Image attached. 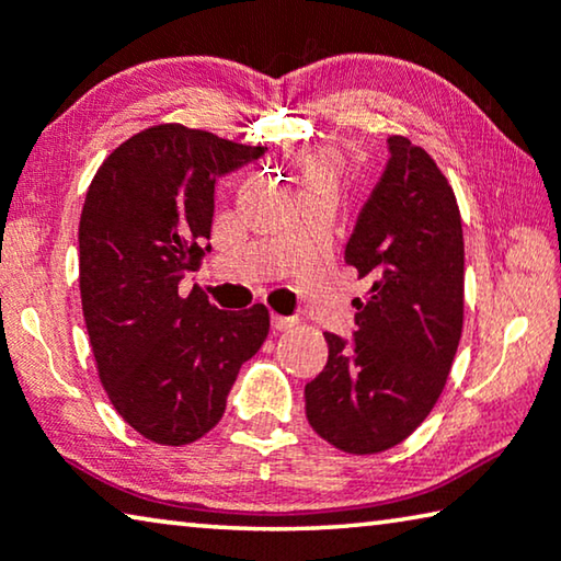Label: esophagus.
Returning a JSON list of instances; mask_svg holds the SVG:
<instances>
[{"mask_svg":"<svg viewBox=\"0 0 561 561\" xmlns=\"http://www.w3.org/2000/svg\"><path fill=\"white\" fill-rule=\"evenodd\" d=\"M291 327H295V319L272 314V329H274V332H287V329H291Z\"/></svg>","mask_w":561,"mask_h":561,"instance_id":"esophagus-1","label":"esophagus"}]
</instances>
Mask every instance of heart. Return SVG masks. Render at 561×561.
<instances>
[{
  "label": "heart",
  "instance_id": "obj_1",
  "mask_svg": "<svg viewBox=\"0 0 561 561\" xmlns=\"http://www.w3.org/2000/svg\"><path fill=\"white\" fill-rule=\"evenodd\" d=\"M346 176L344 159L329 149H314L299 159L295 167V180L299 194H314V197L336 199L342 192Z\"/></svg>",
  "mask_w": 561,
  "mask_h": 561
}]
</instances>
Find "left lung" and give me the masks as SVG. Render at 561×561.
Segmentation results:
<instances>
[{
    "label": "left lung",
    "instance_id": "left-lung-1",
    "mask_svg": "<svg viewBox=\"0 0 561 561\" xmlns=\"http://www.w3.org/2000/svg\"><path fill=\"white\" fill-rule=\"evenodd\" d=\"M369 282L354 299L357 332L324 334L327 367L305 387L307 420L346 455L404 442L447 385L465 322V237L455 190L407 137H389V162L344 249Z\"/></svg>",
    "mask_w": 561,
    "mask_h": 561
}]
</instances>
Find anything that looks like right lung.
I'll use <instances>...</instances> for the list:
<instances>
[{
    "label": "right lung",
    "instance_id": "add662e5",
    "mask_svg": "<svg viewBox=\"0 0 561 561\" xmlns=\"http://www.w3.org/2000/svg\"><path fill=\"white\" fill-rule=\"evenodd\" d=\"M264 149L157 124L122 141L87 190L79 291L96 371L122 420L154 444L215 430L239 367L270 334L264 305L225 312L199 287L180 291L209 252L217 176Z\"/></svg>",
    "mask_w": 561,
    "mask_h": 561
}]
</instances>
